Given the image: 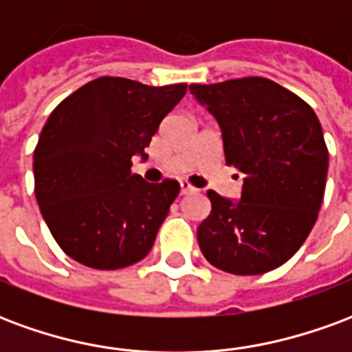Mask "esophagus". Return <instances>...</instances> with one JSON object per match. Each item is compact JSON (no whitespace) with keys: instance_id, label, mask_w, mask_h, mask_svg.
Masks as SVG:
<instances>
[{"instance_id":"34e87169","label":"esophagus","mask_w":352,"mask_h":352,"mask_svg":"<svg viewBox=\"0 0 352 352\" xmlns=\"http://www.w3.org/2000/svg\"><path fill=\"white\" fill-rule=\"evenodd\" d=\"M190 192H194V186L188 181H181V194H190Z\"/></svg>"}]
</instances>
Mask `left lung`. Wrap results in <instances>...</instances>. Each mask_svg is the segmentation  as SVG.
<instances>
[{
    "mask_svg": "<svg viewBox=\"0 0 352 352\" xmlns=\"http://www.w3.org/2000/svg\"><path fill=\"white\" fill-rule=\"evenodd\" d=\"M190 92L221 126L226 166L245 175L237 204L207 192L199 249L222 272H272L317 222L328 173L320 122L309 103L264 77L190 85Z\"/></svg>",
    "mask_w": 352,
    "mask_h": 352,
    "instance_id": "obj_1",
    "label": "left lung"
}]
</instances>
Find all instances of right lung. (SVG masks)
Here are the masks:
<instances>
[{
	"label": "right lung",
	"instance_id": "right-lung-1",
	"mask_svg": "<svg viewBox=\"0 0 352 352\" xmlns=\"http://www.w3.org/2000/svg\"><path fill=\"white\" fill-rule=\"evenodd\" d=\"M186 85L146 87L100 77L50 113L34 151L35 198L60 249L94 270H120L153 249L175 179L146 183L131 158H146L158 126Z\"/></svg>",
	"mask_w": 352,
	"mask_h": 352
}]
</instances>
